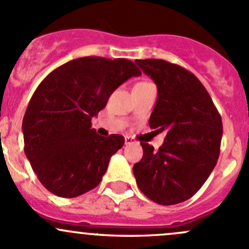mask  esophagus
Instances as JSON below:
<instances>
[{
  "label": "esophagus",
  "mask_w": 249,
  "mask_h": 249,
  "mask_svg": "<svg viewBox=\"0 0 249 249\" xmlns=\"http://www.w3.org/2000/svg\"><path fill=\"white\" fill-rule=\"evenodd\" d=\"M135 140L132 137H125L124 138V143L125 145H130V143H134Z\"/></svg>",
  "instance_id": "1"
}]
</instances>
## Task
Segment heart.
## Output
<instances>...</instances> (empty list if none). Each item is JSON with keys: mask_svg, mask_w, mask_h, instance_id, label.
I'll list each match as a JSON object with an SVG mask.
<instances>
[{"mask_svg": "<svg viewBox=\"0 0 249 249\" xmlns=\"http://www.w3.org/2000/svg\"><path fill=\"white\" fill-rule=\"evenodd\" d=\"M142 84H148V83H138L137 85H142Z\"/></svg>", "mask_w": 249, "mask_h": 249, "instance_id": "b5f03b06", "label": "heart"}]
</instances>
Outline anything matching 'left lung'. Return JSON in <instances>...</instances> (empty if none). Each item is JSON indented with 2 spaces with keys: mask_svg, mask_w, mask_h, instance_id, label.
<instances>
[{
  "mask_svg": "<svg viewBox=\"0 0 249 249\" xmlns=\"http://www.w3.org/2000/svg\"><path fill=\"white\" fill-rule=\"evenodd\" d=\"M158 89L150 127L168 130L155 151L140 142L143 156L134 164L140 191L160 205L188 200L216 166L222 142V117L209 92L192 71L158 58L135 61Z\"/></svg>",
  "mask_w": 249,
  "mask_h": 249,
  "instance_id": "1",
  "label": "left lung"
}]
</instances>
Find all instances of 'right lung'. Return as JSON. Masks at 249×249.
<instances>
[{
  "label": "right lung",
  "instance_id": "1",
  "mask_svg": "<svg viewBox=\"0 0 249 249\" xmlns=\"http://www.w3.org/2000/svg\"><path fill=\"white\" fill-rule=\"evenodd\" d=\"M140 74L127 58L86 56L53 69L38 85L22 120L24 151L49 192L75 198L98 186L124 138L101 137L91 120L117 87Z\"/></svg>",
  "mask_w": 249,
  "mask_h": 249
}]
</instances>
